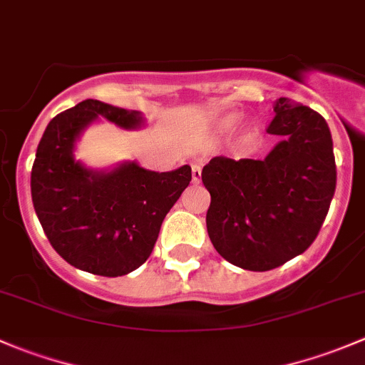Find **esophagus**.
Listing matches in <instances>:
<instances>
[{"mask_svg":"<svg viewBox=\"0 0 365 365\" xmlns=\"http://www.w3.org/2000/svg\"><path fill=\"white\" fill-rule=\"evenodd\" d=\"M192 182L200 183L201 182V165L200 164H192Z\"/></svg>","mask_w":365,"mask_h":365,"instance_id":"34e87169","label":"esophagus"}]
</instances>
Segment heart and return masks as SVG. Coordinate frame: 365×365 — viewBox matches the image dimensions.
Masks as SVG:
<instances>
[{"label":"heart","mask_w":365,"mask_h":365,"mask_svg":"<svg viewBox=\"0 0 365 365\" xmlns=\"http://www.w3.org/2000/svg\"><path fill=\"white\" fill-rule=\"evenodd\" d=\"M237 120L238 114H227V116H224L222 120H220V125H222V127H231V125L237 123Z\"/></svg>","instance_id":"1"}]
</instances>
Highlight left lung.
Returning a JSON list of instances; mask_svg holds the SVG:
<instances>
[{"label":"left lung","instance_id":"obj_1","mask_svg":"<svg viewBox=\"0 0 365 365\" xmlns=\"http://www.w3.org/2000/svg\"><path fill=\"white\" fill-rule=\"evenodd\" d=\"M267 132L282 141L263 160L213 157L201 180L212 196L206 230L235 267L267 272L307 251L336 192V157L325 118L292 98L274 102Z\"/></svg>","mask_w":365,"mask_h":365}]
</instances>
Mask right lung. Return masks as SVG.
<instances>
[{
	"label": "right lung",
	"instance_id": "1",
	"mask_svg": "<svg viewBox=\"0 0 365 365\" xmlns=\"http://www.w3.org/2000/svg\"><path fill=\"white\" fill-rule=\"evenodd\" d=\"M108 118L118 127L143 123L138 111L101 101L79 102L54 116L36 148L31 200L53 249L79 270L118 277L141 267L155 247L162 220L189 185L190 165L146 171L135 162L97 173L73 160L84 127Z\"/></svg>",
	"mask_w": 365,
	"mask_h": 365
}]
</instances>
